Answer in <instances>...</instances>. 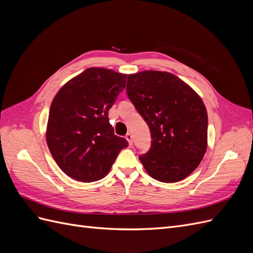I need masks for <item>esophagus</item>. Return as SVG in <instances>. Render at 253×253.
I'll use <instances>...</instances> for the list:
<instances>
[{"label": "esophagus", "mask_w": 253, "mask_h": 253, "mask_svg": "<svg viewBox=\"0 0 253 253\" xmlns=\"http://www.w3.org/2000/svg\"><path fill=\"white\" fill-rule=\"evenodd\" d=\"M126 139L127 140V142H128L129 145L133 144V136H132L131 133H127V134L126 135Z\"/></svg>", "instance_id": "esophagus-1"}]
</instances>
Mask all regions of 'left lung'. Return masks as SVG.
Masks as SVG:
<instances>
[{
    "label": "left lung",
    "mask_w": 253,
    "mask_h": 253,
    "mask_svg": "<svg viewBox=\"0 0 253 253\" xmlns=\"http://www.w3.org/2000/svg\"><path fill=\"white\" fill-rule=\"evenodd\" d=\"M126 93L147 122L152 138L139 156L145 171L163 182L182 180L201 164L208 144V115L202 98L175 75H128Z\"/></svg>",
    "instance_id": "8db88e82"
}]
</instances>
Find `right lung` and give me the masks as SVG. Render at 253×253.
<instances>
[{
	"mask_svg": "<svg viewBox=\"0 0 253 253\" xmlns=\"http://www.w3.org/2000/svg\"><path fill=\"white\" fill-rule=\"evenodd\" d=\"M126 74L89 67L66 82L51 102L46 142L66 175L84 182L103 178L127 147L114 134L109 110L126 87Z\"/></svg>",
	"mask_w": 253,
	"mask_h": 253,
	"instance_id": "add662e5",
	"label": "right lung"
}]
</instances>
